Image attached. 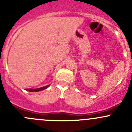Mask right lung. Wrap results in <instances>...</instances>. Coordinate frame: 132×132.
<instances>
[{
  "mask_svg": "<svg viewBox=\"0 0 132 132\" xmlns=\"http://www.w3.org/2000/svg\"><path fill=\"white\" fill-rule=\"evenodd\" d=\"M48 87V86H46V87H40V88H38V89H26V90H27V91H30V92H38V91H42V90L45 89L47 88Z\"/></svg>",
  "mask_w": 132,
  "mask_h": 132,
  "instance_id": "add662e5",
  "label": "right lung"
}]
</instances>
